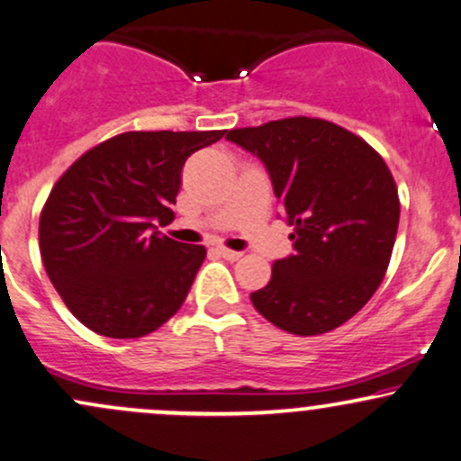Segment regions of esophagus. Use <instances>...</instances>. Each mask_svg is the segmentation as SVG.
Wrapping results in <instances>:
<instances>
[{
	"instance_id": "obj_1",
	"label": "esophagus",
	"mask_w": 461,
	"mask_h": 461,
	"mask_svg": "<svg viewBox=\"0 0 461 461\" xmlns=\"http://www.w3.org/2000/svg\"><path fill=\"white\" fill-rule=\"evenodd\" d=\"M218 252L221 254L224 258H229V261H237V258L243 257V252H237V250H230V248H218Z\"/></svg>"
}]
</instances>
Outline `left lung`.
<instances>
[{
	"label": "left lung",
	"instance_id": "1",
	"mask_svg": "<svg viewBox=\"0 0 461 461\" xmlns=\"http://www.w3.org/2000/svg\"><path fill=\"white\" fill-rule=\"evenodd\" d=\"M230 142L257 155L294 226L295 252L272 267L254 308L297 337L343 326L382 285L397 237L399 194L386 161L360 135L294 116L232 129Z\"/></svg>",
	"mask_w": 461,
	"mask_h": 461
}]
</instances>
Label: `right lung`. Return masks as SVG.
Here are the masks:
<instances>
[{
	"label": "right lung",
	"instance_id": "obj_1",
	"mask_svg": "<svg viewBox=\"0 0 461 461\" xmlns=\"http://www.w3.org/2000/svg\"><path fill=\"white\" fill-rule=\"evenodd\" d=\"M221 135L127 131L92 146L58 178L41 211V257L92 332L146 337L183 306L207 250L159 235L155 221L175 220L183 164Z\"/></svg>",
	"mask_w": 461,
	"mask_h": 461
}]
</instances>
